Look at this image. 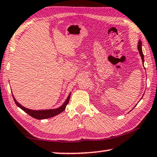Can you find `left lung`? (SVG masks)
Returning <instances> with one entry per match:
<instances>
[{
    "instance_id": "1",
    "label": "left lung",
    "mask_w": 157,
    "mask_h": 157,
    "mask_svg": "<svg viewBox=\"0 0 157 157\" xmlns=\"http://www.w3.org/2000/svg\"><path fill=\"white\" fill-rule=\"evenodd\" d=\"M137 48H138V51H139L140 56H141V58H142V62L144 63V55H143V53H142V41H139V42H138V46H137Z\"/></svg>"
}]
</instances>
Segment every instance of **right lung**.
Returning a JSON list of instances; mask_svg holds the SVG:
<instances>
[{"mask_svg":"<svg viewBox=\"0 0 157 157\" xmlns=\"http://www.w3.org/2000/svg\"><path fill=\"white\" fill-rule=\"evenodd\" d=\"M70 97H71V94H70L68 97H67L66 101H65L64 104H63L61 106L59 107L58 109H49V110H41V111H40V110H39V111H34V110L28 109L27 108H25V107L22 106V105L19 104V103L16 101L15 97H14L13 95L14 101H15V104L17 106L20 107L21 109H22L25 112H26V113L27 114H29V116H31L32 117H33V118H36V119H39V120H41V119L48 118H51V117H53V116L58 115V114H59L61 113V112L63 111L65 109V107H66L67 104H68L69 100H70Z\"/></svg>","mask_w":157,"mask_h":157,"instance_id":"1","label":"right lung"}]
</instances>
